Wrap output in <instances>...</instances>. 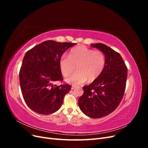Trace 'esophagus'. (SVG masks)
I'll return each mask as SVG.
<instances>
[{
	"label": "esophagus",
	"instance_id": "1",
	"mask_svg": "<svg viewBox=\"0 0 148 148\" xmlns=\"http://www.w3.org/2000/svg\"><path fill=\"white\" fill-rule=\"evenodd\" d=\"M76 88H77V86H75V85H73V86H71V89H75Z\"/></svg>",
	"mask_w": 148,
	"mask_h": 148
}]
</instances>
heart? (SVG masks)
<instances>
[{
    "instance_id": "obj_1",
    "label": "heart",
    "mask_w": 148,
    "mask_h": 148,
    "mask_svg": "<svg viewBox=\"0 0 148 148\" xmlns=\"http://www.w3.org/2000/svg\"><path fill=\"white\" fill-rule=\"evenodd\" d=\"M106 63V58L101 51H93L84 46L73 49L69 56L64 55L60 60L62 73L67 77L72 73L77 66V71L66 79L72 84H81L85 82L95 81L102 72Z\"/></svg>"
}]
</instances>
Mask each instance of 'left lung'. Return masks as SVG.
Returning a JSON list of instances; mask_svg holds the SVG:
<instances>
[{"mask_svg": "<svg viewBox=\"0 0 148 148\" xmlns=\"http://www.w3.org/2000/svg\"><path fill=\"white\" fill-rule=\"evenodd\" d=\"M104 53L106 63L102 72L95 81L83 86L78 105L89 117H104L119 106L126 88L128 70L120 53L104 44H91Z\"/></svg>", "mask_w": 148, "mask_h": 148, "instance_id": "left-lung-1", "label": "left lung"}]
</instances>
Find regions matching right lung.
<instances>
[{
  "label": "right lung",
  "instance_id": "1",
  "mask_svg": "<svg viewBox=\"0 0 148 148\" xmlns=\"http://www.w3.org/2000/svg\"><path fill=\"white\" fill-rule=\"evenodd\" d=\"M75 44L48 40L25 53L19 75L20 88L26 104L35 112L49 115L60 108L71 86L53 83L63 80L61 57Z\"/></svg>",
  "mask_w": 148,
  "mask_h": 148
}]
</instances>
